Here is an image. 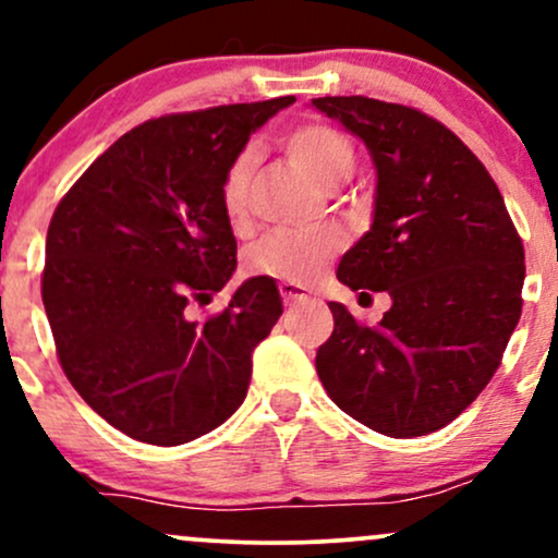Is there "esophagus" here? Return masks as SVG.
<instances>
[{"label":"esophagus","instance_id":"1","mask_svg":"<svg viewBox=\"0 0 558 558\" xmlns=\"http://www.w3.org/2000/svg\"><path fill=\"white\" fill-rule=\"evenodd\" d=\"M280 296H283L286 304H296V301L310 299V288L299 286V283H280Z\"/></svg>","mask_w":558,"mask_h":558}]
</instances>
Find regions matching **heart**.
<instances>
[{
    "label": "heart",
    "instance_id": "obj_1",
    "mask_svg": "<svg viewBox=\"0 0 558 558\" xmlns=\"http://www.w3.org/2000/svg\"><path fill=\"white\" fill-rule=\"evenodd\" d=\"M288 151L296 159L312 181L325 189L343 183L356 162L354 144L336 128L325 123H304L286 138ZM254 168V149L246 146L230 162L222 178L220 202L222 213L233 228L248 220V178ZM341 246V233L330 226L317 228H283L272 230L248 252V272L265 278L286 280V283H306L323 270V265Z\"/></svg>",
    "mask_w": 558,
    "mask_h": 558
}]
</instances>
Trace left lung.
Here are the masks:
<instances>
[{
    "label": "left lung",
    "instance_id": "obj_1",
    "mask_svg": "<svg viewBox=\"0 0 558 558\" xmlns=\"http://www.w3.org/2000/svg\"><path fill=\"white\" fill-rule=\"evenodd\" d=\"M312 107L362 138L377 172L373 226L341 257L338 280L390 296L375 328L330 301L317 375L375 433H435L501 364L522 315V239L488 170L444 123L367 96Z\"/></svg>",
    "mask_w": 558,
    "mask_h": 558
}]
</instances>
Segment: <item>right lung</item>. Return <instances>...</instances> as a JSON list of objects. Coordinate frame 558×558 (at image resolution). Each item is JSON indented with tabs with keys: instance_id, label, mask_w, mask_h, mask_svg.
<instances>
[{
	"instance_id": "add662e5",
	"label": "right lung",
	"mask_w": 558,
	"mask_h": 558,
	"mask_svg": "<svg viewBox=\"0 0 558 558\" xmlns=\"http://www.w3.org/2000/svg\"><path fill=\"white\" fill-rule=\"evenodd\" d=\"M293 96L165 114L120 136L57 204L41 299L68 380L120 433L181 446L246 399L252 354L283 315L257 275L198 323L235 272L222 178Z\"/></svg>"
}]
</instances>
